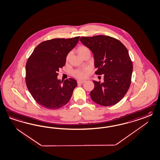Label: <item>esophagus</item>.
Masks as SVG:
<instances>
[{"mask_svg": "<svg viewBox=\"0 0 160 160\" xmlns=\"http://www.w3.org/2000/svg\"><path fill=\"white\" fill-rule=\"evenodd\" d=\"M86 82V81H81V80H78L77 81L78 84H82L83 83Z\"/></svg>", "mask_w": 160, "mask_h": 160, "instance_id": "1", "label": "esophagus"}]
</instances>
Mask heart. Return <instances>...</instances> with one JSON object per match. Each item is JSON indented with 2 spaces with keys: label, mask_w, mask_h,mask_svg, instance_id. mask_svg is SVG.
<instances>
[{
  "label": "heart",
  "mask_w": 160,
  "mask_h": 160,
  "mask_svg": "<svg viewBox=\"0 0 160 160\" xmlns=\"http://www.w3.org/2000/svg\"><path fill=\"white\" fill-rule=\"evenodd\" d=\"M77 52L81 57H82L87 53L90 52V51L88 47L84 46V45H81V46L78 47ZM69 57H70V54L68 53L66 57V61L67 62L69 60ZM88 72H89L88 68L78 69L75 70L73 72H72V74L75 77L79 79H82V78H84L87 77Z\"/></svg>",
  "instance_id": "heart-1"
}]
</instances>
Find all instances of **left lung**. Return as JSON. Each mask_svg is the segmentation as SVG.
<instances>
[{"instance_id": "left-lung-1", "label": "left lung", "mask_w": 160, "mask_h": 160, "mask_svg": "<svg viewBox=\"0 0 160 160\" xmlns=\"http://www.w3.org/2000/svg\"><path fill=\"white\" fill-rule=\"evenodd\" d=\"M80 41L93 54L95 73L104 75L103 82L93 81L91 98L105 107L118 103L131 82L133 66L127 49L118 39L105 35L81 37Z\"/></svg>"}]
</instances>
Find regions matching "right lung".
<instances>
[{
	"mask_svg": "<svg viewBox=\"0 0 160 160\" xmlns=\"http://www.w3.org/2000/svg\"><path fill=\"white\" fill-rule=\"evenodd\" d=\"M79 36L56 38L39 44L26 65V86L36 102L49 109L61 108L69 102L77 85L69 78L63 83L58 79L59 70L66 63L68 53L77 44Z\"/></svg>",
	"mask_w": 160,
	"mask_h": 160,
	"instance_id": "1",
	"label": "right lung"
}]
</instances>
